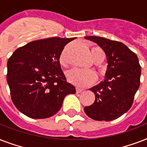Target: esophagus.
I'll return each mask as SVG.
<instances>
[{"label":"esophagus","instance_id":"obj_1","mask_svg":"<svg viewBox=\"0 0 147 147\" xmlns=\"http://www.w3.org/2000/svg\"><path fill=\"white\" fill-rule=\"evenodd\" d=\"M83 89H82V88H76V92L77 93H81V92H82Z\"/></svg>","mask_w":147,"mask_h":147}]
</instances>
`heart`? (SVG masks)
Masks as SVG:
<instances>
[{
	"instance_id": "1",
	"label": "heart",
	"mask_w": 147,
	"mask_h": 147,
	"mask_svg": "<svg viewBox=\"0 0 147 147\" xmlns=\"http://www.w3.org/2000/svg\"><path fill=\"white\" fill-rule=\"evenodd\" d=\"M91 55L94 61L97 59L104 60L105 54L99 47H93L91 49ZM59 62L61 65H65L66 57L65 51H63L60 55ZM67 79L69 82L78 88H85L93 85L97 80V76L93 71H86L82 69H74L67 73Z\"/></svg>"
}]
</instances>
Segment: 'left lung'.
Returning <instances> with one entry per match:
<instances>
[{
  "label": "left lung",
  "mask_w": 147,
  "mask_h": 147,
  "mask_svg": "<svg viewBox=\"0 0 147 147\" xmlns=\"http://www.w3.org/2000/svg\"><path fill=\"white\" fill-rule=\"evenodd\" d=\"M95 42L107 56L105 80L90 91L95 100L85 107V114L95 121H111L130 109L140 84L141 67L137 55L121 42L100 36H85Z\"/></svg>",
  "instance_id": "left-lung-1"
}]
</instances>
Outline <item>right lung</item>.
<instances>
[{
  "instance_id": "obj_1",
  "label": "right lung",
  "mask_w": 147,
  "mask_h": 147,
  "mask_svg": "<svg viewBox=\"0 0 147 147\" xmlns=\"http://www.w3.org/2000/svg\"><path fill=\"white\" fill-rule=\"evenodd\" d=\"M76 39L35 40L14 51L7 61V81L15 107L26 116L43 119L55 114L65 97L76 94L59 63L65 46Z\"/></svg>"
}]
</instances>
